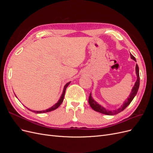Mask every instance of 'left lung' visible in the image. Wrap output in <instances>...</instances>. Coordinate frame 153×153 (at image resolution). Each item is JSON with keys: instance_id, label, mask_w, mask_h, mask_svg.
Wrapping results in <instances>:
<instances>
[{"instance_id": "left-lung-1", "label": "left lung", "mask_w": 153, "mask_h": 153, "mask_svg": "<svg viewBox=\"0 0 153 153\" xmlns=\"http://www.w3.org/2000/svg\"><path fill=\"white\" fill-rule=\"evenodd\" d=\"M130 56H131V58L132 59H133L134 61H136V59H135V57H134L132 54L130 53ZM135 70H136V74H137V81L135 82V85H134L133 89L131 90V93H130V94H129L128 99L126 100V101H124V103L123 104V105L121 106V107L119 108L117 110H113V111L106 110V108L103 107L102 106H101L100 105H99L98 103L96 102V101H95L94 100V99L92 98L91 93H90V95H89V103L91 106V107L94 110L96 111V112H98L100 113L106 114V115H113L117 114L119 112H122L123 110H124L129 104H130V103L133 100L134 97L136 96L137 92H138V88H139V85H140L139 68H138V66L137 64L136 67H135Z\"/></svg>"}]
</instances>
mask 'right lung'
Here are the masks:
<instances>
[{
  "mask_svg": "<svg viewBox=\"0 0 153 153\" xmlns=\"http://www.w3.org/2000/svg\"><path fill=\"white\" fill-rule=\"evenodd\" d=\"M70 82H69L67 83V84L65 85V86H64V89H63V91H62V95L61 96V98H60L59 100L57 101V103H55L53 106H52V107H50V108L47 109V110H42V111H36V110H30V109H29V108H28V109H29V110L32 111V112H33L36 113V114L46 113V112H51V111H53V110H55V109H57V108L59 107V106L61 105V103H62L63 100H64V94H65L66 89L67 87L69 85V84H70Z\"/></svg>",
  "mask_w": 153,
  "mask_h": 153,
  "instance_id": "obj_1",
  "label": "right lung"
}]
</instances>
